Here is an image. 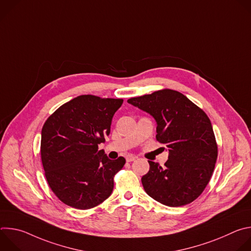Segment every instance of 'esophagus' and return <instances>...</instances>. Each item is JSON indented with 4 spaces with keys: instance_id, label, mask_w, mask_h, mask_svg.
Returning <instances> with one entry per match:
<instances>
[{
    "instance_id": "esophagus-1",
    "label": "esophagus",
    "mask_w": 251,
    "mask_h": 251,
    "mask_svg": "<svg viewBox=\"0 0 251 251\" xmlns=\"http://www.w3.org/2000/svg\"><path fill=\"white\" fill-rule=\"evenodd\" d=\"M136 159H137V157L134 156V155H127V156H126V161H127V162H133V161H135Z\"/></svg>"
}]
</instances>
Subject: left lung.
I'll use <instances>...</instances> for the list:
<instances>
[{
    "instance_id": "left-lung-1",
    "label": "left lung",
    "mask_w": 251,
    "mask_h": 251,
    "mask_svg": "<svg viewBox=\"0 0 251 251\" xmlns=\"http://www.w3.org/2000/svg\"><path fill=\"white\" fill-rule=\"evenodd\" d=\"M152 115L156 139L169 150L164 167L149 161L141 181L145 192L168 206L194 201L208 184L218 159V144L207 115L181 92L162 89L128 99Z\"/></svg>"
}]
</instances>
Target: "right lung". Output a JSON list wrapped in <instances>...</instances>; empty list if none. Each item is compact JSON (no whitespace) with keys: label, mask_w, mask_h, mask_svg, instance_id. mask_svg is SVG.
I'll return each instance as SVG.
<instances>
[{"label":"right lung","mask_w":251,"mask_h":251,"mask_svg":"<svg viewBox=\"0 0 251 251\" xmlns=\"http://www.w3.org/2000/svg\"><path fill=\"white\" fill-rule=\"evenodd\" d=\"M123 99L80 95L56 109L42 130L41 156L53 194L65 204L92 208L108 198L126 160L108 159L98 145L110 134Z\"/></svg>","instance_id":"add662e5"}]
</instances>
